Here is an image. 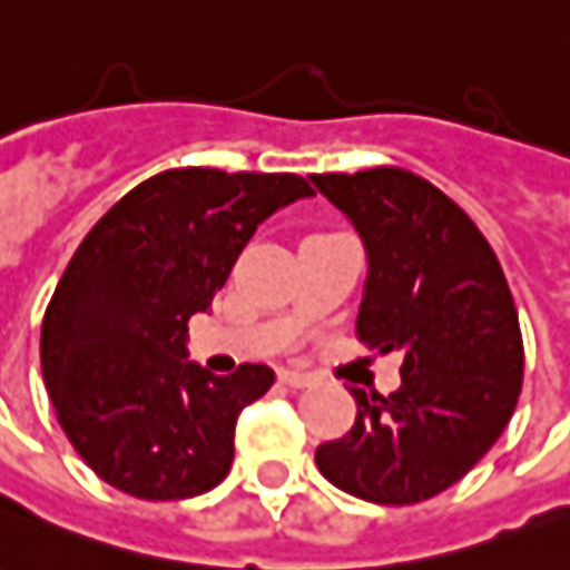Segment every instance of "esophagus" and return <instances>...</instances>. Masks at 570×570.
Here are the masks:
<instances>
[{
	"mask_svg": "<svg viewBox=\"0 0 570 570\" xmlns=\"http://www.w3.org/2000/svg\"><path fill=\"white\" fill-rule=\"evenodd\" d=\"M278 382L288 384V387H309V384H313V375H307V372H292V368H282V372H278Z\"/></svg>",
	"mask_w": 570,
	"mask_h": 570,
	"instance_id": "1",
	"label": "esophagus"
}]
</instances>
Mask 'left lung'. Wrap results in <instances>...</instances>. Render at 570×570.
Segmentation results:
<instances>
[{"label":"left lung","instance_id":"left-lung-1","mask_svg":"<svg viewBox=\"0 0 570 570\" xmlns=\"http://www.w3.org/2000/svg\"><path fill=\"white\" fill-rule=\"evenodd\" d=\"M309 179L366 245L356 335L403 356L394 394L353 387L356 422L316 446V465L360 500H431L472 472L515 412L524 344L509 282L472 217L422 176L372 167Z\"/></svg>","mask_w":570,"mask_h":570}]
</instances>
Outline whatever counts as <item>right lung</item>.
I'll return each instance as SVG.
<instances>
[{
  "label": "right lung",
  "mask_w": 570,
  "mask_h": 570,
  "mask_svg": "<svg viewBox=\"0 0 570 570\" xmlns=\"http://www.w3.org/2000/svg\"><path fill=\"white\" fill-rule=\"evenodd\" d=\"M307 195L297 173L164 170L73 250L42 316L39 363L58 425L101 481L167 502L229 474L238 412L276 372L186 363L188 320L214 304L263 219Z\"/></svg>",
  "instance_id": "1"
}]
</instances>
